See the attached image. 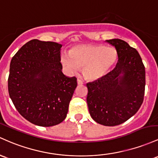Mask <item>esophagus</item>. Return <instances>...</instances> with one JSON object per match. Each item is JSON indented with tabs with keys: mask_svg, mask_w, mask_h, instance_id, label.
Returning <instances> with one entry per match:
<instances>
[{
	"mask_svg": "<svg viewBox=\"0 0 158 158\" xmlns=\"http://www.w3.org/2000/svg\"><path fill=\"white\" fill-rule=\"evenodd\" d=\"M77 84H78V85H83V84H84V82H83V81H81V79H77Z\"/></svg>",
	"mask_w": 158,
	"mask_h": 158,
	"instance_id": "1",
	"label": "esophagus"
}]
</instances>
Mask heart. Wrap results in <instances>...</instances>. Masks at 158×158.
<instances>
[{
  "instance_id": "heart-1",
  "label": "heart",
  "mask_w": 158,
  "mask_h": 158,
  "mask_svg": "<svg viewBox=\"0 0 158 158\" xmlns=\"http://www.w3.org/2000/svg\"><path fill=\"white\" fill-rule=\"evenodd\" d=\"M118 60V52L113 47L82 45L72 48L62 56L61 63L68 73L76 74L83 68L87 80L95 81L105 76Z\"/></svg>"
}]
</instances>
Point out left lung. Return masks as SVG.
<instances>
[{
  "mask_svg": "<svg viewBox=\"0 0 158 158\" xmlns=\"http://www.w3.org/2000/svg\"><path fill=\"white\" fill-rule=\"evenodd\" d=\"M118 52L114 69L88 83L89 111L94 121L116 126L132 117L143 104L146 86L145 66L138 51L118 39L106 40Z\"/></svg>",
  "mask_w": 158,
  "mask_h": 158,
  "instance_id": "8db88e82",
  "label": "left lung"
}]
</instances>
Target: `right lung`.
<instances>
[{
	"mask_svg": "<svg viewBox=\"0 0 158 158\" xmlns=\"http://www.w3.org/2000/svg\"><path fill=\"white\" fill-rule=\"evenodd\" d=\"M61 44L32 40L10 62L8 91L15 108L27 121L50 127L66 117L77 78L62 72Z\"/></svg>",
	"mask_w": 158,
	"mask_h": 158,
	"instance_id": "obj_1",
	"label": "right lung"
}]
</instances>
